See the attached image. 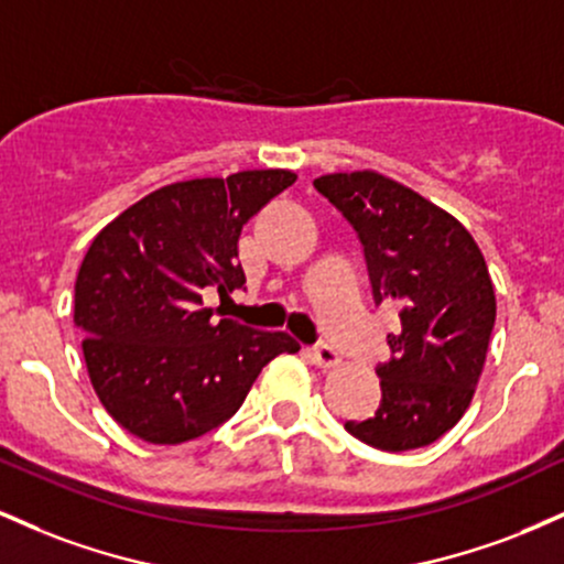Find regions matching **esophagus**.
<instances>
[{
    "label": "esophagus",
    "instance_id": "34e87169",
    "mask_svg": "<svg viewBox=\"0 0 564 564\" xmlns=\"http://www.w3.org/2000/svg\"><path fill=\"white\" fill-rule=\"evenodd\" d=\"M310 358H313V364L323 368V371H328V368H336L341 364L339 352H336V349L328 347V345H318V347L310 349Z\"/></svg>",
    "mask_w": 564,
    "mask_h": 564
}]
</instances>
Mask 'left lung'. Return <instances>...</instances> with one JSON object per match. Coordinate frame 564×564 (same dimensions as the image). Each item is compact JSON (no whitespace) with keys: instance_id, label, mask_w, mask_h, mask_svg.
<instances>
[{"instance_id":"8db88e82","label":"left lung","mask_w":564,"mask_h":564,"mask_svg":"<svg viewBox=\"0 0 564 564\" xmlns=\"http://www.w3.org/2000/svg\"><path fill=\"white\" fill-rule=\"evenodd\" d=\"M315 187L358 230L373 300L400 304L394 358L379 366L381 403L345 430L379 451L435 443L480 381L496 294L480 246L456 217L384 174L334 172Z\"/></svg>"}]
</instances>
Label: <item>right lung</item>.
Returning a JSON list of instances; mask_svg holds the SVG:
<instances>
[{
    "mask_svg": "<svg viewBox=\"0 0 564 564\" xmlns=\"http://www.w3.org/2000/svg\"><path fill=\"white\" fill-rule=\"evenodd\" d=\"M289 170L183 180L148 193L95 236L74 294V323L102 408L134 437L180 445L228 422L286 332L212 318L204 291L246 283L243 225L294 185Z\"/></svg>",
    "mask_w": 564,
    "mask_h": 564,
    "instance_id": "right-lung-1",
    "label": "right lung"
}]
</instances>
